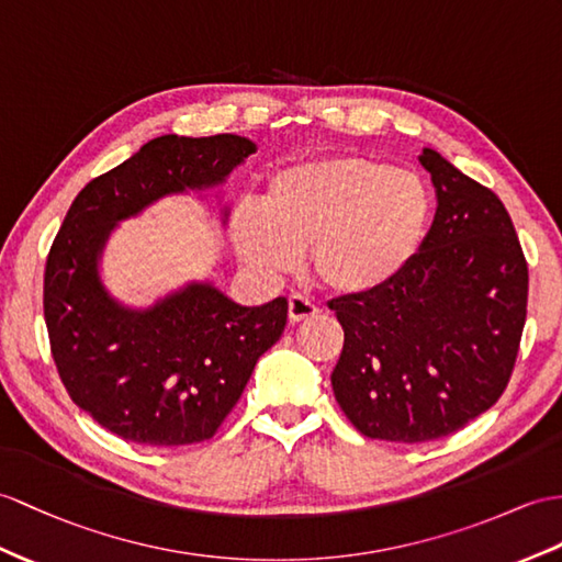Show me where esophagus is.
<instances>
[{
	"label": "esophagus",
	"instance_id": "esophagus-1",
	"mask_svg": "<svg viewBox=\"0 0 562 562\" xmlns=\"http://www.w3.org/2000/svg\"><path fill=\"white\" fill-rule=\"evenodd\" d=\"M317 312H319V307L314 305L307 295L293 293V295L289 297V319H291L293 324L312 319Z\"/></svg>",
	"mask_w": 562,
	"mask_h": 562
}]
</instances>
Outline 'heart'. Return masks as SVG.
<instances>
[{
	"label": "heart",
	"mask_w": 562,
	"mask_h": 562,
	"mask_svg": "<svg viewBox=\"0 0 562 562\" xmlns=\"http://www.w3.org/2000/svg\"><path fill=\"white\" fill-rule=\"evenodd\" d=\"M431 218V190L415 171L360 155H322L273 173L259 210L240 207L231 218V238L262 277L293 271L310 250L324 289L355 297L401 277Z\"/></svg>",
	"instance_id": "heart-1"
}]
</instances>
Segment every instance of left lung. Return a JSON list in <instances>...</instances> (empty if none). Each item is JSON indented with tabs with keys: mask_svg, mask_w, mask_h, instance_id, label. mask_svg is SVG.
<instances>
[{
	"mask_svg": "<svg viewBox=\"0 0 562 562\" xmlns=\"http://www.w3.org/2000/svg\"><path fill=\"white\" fill-rule=\"evenodd\" d=\"M439 207L398 279L328 303L344 326L331 386L369 439L422 443L494 405L513 374L529 273L508 210L424 147Z\"/></svg>",
	"mask_w": 562,
	"mask_h": 562,
	"instance_id": "8db88e82",
	"label": "left lung"
}]
</instances>
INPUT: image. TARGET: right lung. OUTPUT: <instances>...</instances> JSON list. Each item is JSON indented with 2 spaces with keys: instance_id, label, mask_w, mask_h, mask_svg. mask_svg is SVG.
<instances>
[{
  "instance_id": "right-lung-1",
  "label": "right lung",
  "mask_w": 562,
  "mask_h": 562,
  "mask_svg": "<svg viewBox=\"0 0 562 562\" xmlns=\"http://www.w3.org/2000/svg\"><path fill=\"white\" fill-rule=\"evenodd\" d=\"M257 153L243 135H161L80 190L45 267V322L74 403L121 439L145 446L207 441L281 338L289 300L248 307L212 281H190L149 307L106 291L100 259L119 222L169 195L226 183ZM228 207L222 212L226 224Z\"/></svg>"
}]
</instances>
